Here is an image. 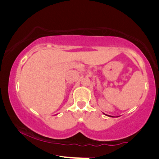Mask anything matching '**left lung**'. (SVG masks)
<instances>
[{
	"label": "left lung",
	"mask_w": 159,
	"mask_h": 159,
	"mask_svg": "<svg viewBox=\"0 0 159 159\" xmlns=\"http://www.w3.org/2000/svg\"><path fill=\"white\" fill-rule=\"evenodd\" d=\"M103 114H104V113H103ZM104 114L107 116H109V117H114V116H109V115H107V114ZM117 117H118V116H117Z\"/></svg>",
	"instance_id": "left-lung-1"
}]
</instances>
